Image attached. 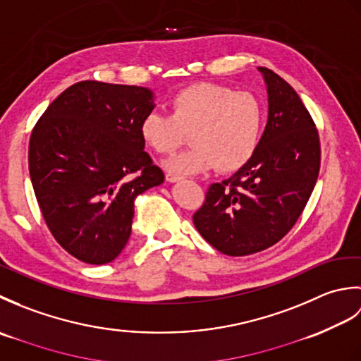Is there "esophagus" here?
<instances>
[{
	"instance_id": "1",
	"label": "esophagus",
	"mask_w": 361,
	"mask_h": 361,
	"mask_svg": "<svg viewBox=\"0 0 361 361\" xmlns=\"http://www.w3.org/2000/svg\"><path fill=\"white\" fill-rule=\"evenodd\" d=\"M183 178V176H180V175H176V173H172V172H169V173H166V180L169 181V183H175V181H180Z\"/></svg>"
}]
</instances>
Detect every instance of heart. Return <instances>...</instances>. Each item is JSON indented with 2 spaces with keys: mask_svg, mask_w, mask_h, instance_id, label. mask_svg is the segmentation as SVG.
Segmentation results:
<instances>
[{
  "mask_svg": "<svg viewBox=\"0 0 361 361\" xmlns=\"http://www.w3.org/2000/svg\"><path fill=\"white\" fill-rule=\"evenodd\" d=\"M262 126L264 109L256 96L200 82L172 96L169 114H145L140 135L158 155H172L189 133L192 147L167 163L173 172L200 173L216 167L220 172H234L252 157Z\"/></svg>",
  "mask_w": 361,
  "mask_h": 361,
  "instance_id": "b5f03b06",
  "label": "heart"
}]
</instances>
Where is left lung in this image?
<instances>
[{"label":"left lung","mask_w":361,"mask_h":361,"mask_svg":"<svg viewBox=\"0 0 361 361\" xmlns=\"http://www.w3.org/2000/svg\"><path fill=\"white\" fill-rule=\"evenodd\" d=\"M259 71L268 91L264 135L247 164L209 186L192 217L203 239L228 256L278 243L301 216L319 173V135L309 110L281 75Z\"/></svg>","instance_id":"8db88e82"}]
</instances>
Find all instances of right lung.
I'll return each instance as SVG.
<instances>
[{"label":"right lung","mask_w":361,"mask_h":361,"mask_svg":"<svg viewBox=\"0 0 361 361\" xmlns=\"http://www.w3.org/2000/svg\"><path fill=\"white\" fill-rule=\"evenodd\" d=\"M152 91L96 80L66 88L29 140V175L46 226L68 255L111 262L132 233L135 198L164 181L140 135Z\"/></svg>","instance_id":"obj_1"}]
</instances>
